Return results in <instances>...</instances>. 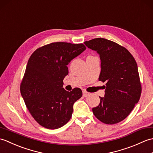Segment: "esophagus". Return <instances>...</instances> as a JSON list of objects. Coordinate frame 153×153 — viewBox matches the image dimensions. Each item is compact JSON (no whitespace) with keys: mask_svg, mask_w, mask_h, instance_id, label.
<instances>
[{"mask_svg":"<svg viewBox=\"0 0 153 153\" xmlns=\"http://www.w3.org/2000/svg\"><path fill=\"white\" fill-rule=\"evenodd\" d=\"M89 94H90V93H88V92H87L86 91H85V90L83 91V97H87V96H89Z\"/></svg>","mask_w":153,"mask_h":153,"instance_id":"1","label":"esophagus"}]
</instances>
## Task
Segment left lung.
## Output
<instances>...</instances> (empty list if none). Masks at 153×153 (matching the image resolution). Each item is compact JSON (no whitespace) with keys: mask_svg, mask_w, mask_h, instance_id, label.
<instances>
[{"mask_svg":"<svg viewBox=\"0 0 153 153\" xmlns=\"http://www.w3.org/2000/svg\"><path fill=\"white\" fill-rule=\"evenodd\" d=\"M85 45L100 56L99 80L106 82L105 96L93 112L106 124L124 120L140 99L141 86L137 63L126 48L103 38L85 41Z\"/></svg>","mask_w":153,"mask_h":153,"instance_id":"left-lung-1","label":"left lung"}]
</instances>
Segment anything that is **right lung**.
I'll return each instance as SVG.
<instances>
[{
    "instance_id": "add662e5",
    "label": "right lung",
    "mask_w": 153,
    "mask_h": 153,
    "mask_svg": "<svg viewBox=\"0 0 153 153\" xmlns=\"http://www.w3.org/2000/svg\"><path fill=\"white\" fill-rule=\"evenodd\" d=\"M86 49L83 44L57 42L35 51L27 64L20 92L33 118L42 126L55 129L69 121L74 102L82 97L79 88L68 92L63 79L71 60Z\"/></svg>"
}]
</instances>
